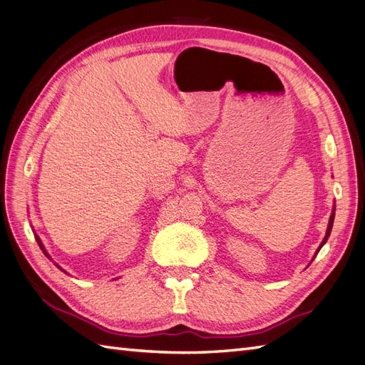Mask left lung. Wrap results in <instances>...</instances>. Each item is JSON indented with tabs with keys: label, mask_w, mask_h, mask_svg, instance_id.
I'll list each match as a JSON object with an SVG mask.
<instances>
[{
	"label": "left lung",
	"mask_w": 365,
	"mask_h": 365,
	"mask_svg": "<svg viewBox=\"0 0 365 365\" xmlns=\"http://www.w3.org/2000/svg\"><path fill=\"white\" fill-rule=\"evenodd\" d=\"M334 213H336V205H333V211H331V216H329V221H328V227H327V233H325V238H324V241L320 242V245H319V249H317V252H316V255L319 253V250L322 249V245H324L327 241H328V236H329V233H331V228H333V222H334ZM314 255V257H316Z\"/></svg>",
	"instance_id": "1"
}]
</instances>
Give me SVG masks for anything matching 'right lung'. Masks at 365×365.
Segmentation results:
<instances>
[{
  "mask_svg": "<svg viewBox=\"0 0 365 365\" xmlns=\"http://www.w3.org/2000/svg\"><path fill=\"white\" fill-rule=\"evenodd\" d=\"M36 241H37V242H38V245H40V249H41V250H43V253H45V255H46V257H48V258H51V257H49V255H48V252H46V250H45V245H43V244H41V240H40V238H38V236H37V235H36ZM56 266H57V264H56ZM57 267H58V269H61V270H63V269H62V267H61V266H57ZM63 272H65V270H63Z\"/></svg>",
  "mask_w": 365,
  "mask_h": 365,
  "instance_id": "add662e5",
  "label": "right lung"
}]
</instances>
